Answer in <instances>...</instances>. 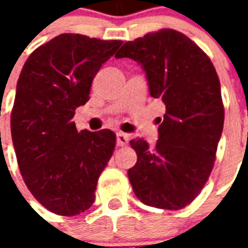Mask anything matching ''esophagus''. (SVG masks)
<instances>
[{
    "mask_svg": "<svg viewBox=\"0 0 248 248\" xmlns=\"http://www.w3.org/2000/svg\"><path fill=\"white\" fill-rule=\"evenodd\" d=\"M129 142V135L124 133H117V145L126 146Z\"/></svg>",
    "mask_w": 248,
    "mask_h": 248,
    "instance_id": "obj_1",
    "label": "esophagus"
}]
</instances>
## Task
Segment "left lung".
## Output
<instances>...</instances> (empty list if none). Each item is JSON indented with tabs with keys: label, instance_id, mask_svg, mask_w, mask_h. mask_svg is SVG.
<instances>
[{
	"label": "left lung",
	"instance_id": "1",
	"mask_svg": "<svg viewBox=\"0 0 248 248\" xmlns=\"http://www.w3.org/2000/svg\"><path fill=\"white\" fill-rule=\"evenodd\" d=\"M115 57L142 66L150 95L166 108L155 146L142 138L130 140L137 153V163L127 172L134 194L151 207H186L207 182L223 130L220 83L213 62L172 29L129 41Z\"/></svg>",
	"mask_w": 248,
	"mask_h": 248
}]
</instances>
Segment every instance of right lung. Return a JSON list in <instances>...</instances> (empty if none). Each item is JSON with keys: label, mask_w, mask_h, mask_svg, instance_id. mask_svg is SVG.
I'll return each mask as SVG.
<instances>
[{"label": "right lung", "mask_w": 248, "mask_h": 248, "mask_svg": "<svg viewBox=\"0 0 248 248\" xmlns=\"http://www.w3.org/2000/svg\"><path fill=\"white\" fill-rule=\"evenodd\" d=\"M122 41L57 35L35 49L19 74L10 129L21 175L49 211L71 217L95 198L113 155L111 130L78 131L73 117L89 101L94 77Z\"/></svg>", "instance_id": "obj_1"}]
</instances>
